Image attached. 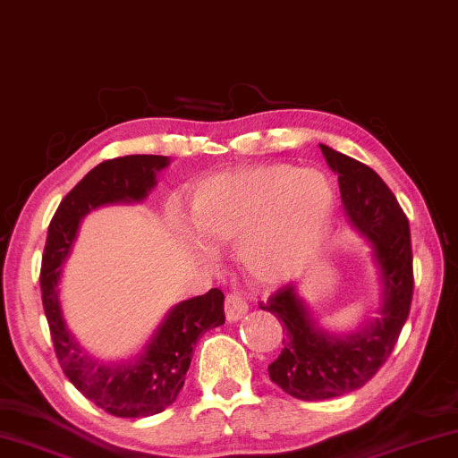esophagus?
<instances>
[{
	"label": "esophagus",
	"instance_id": "obj_1",
	"mask_svg": "<svg viewBox=\"0 0 458 458\" xmlns=\"http://www.w3.org/2000/svg\"><path fill=\"white\" fill-rule=\"evenodd\" d=\"M248 311V303H245L240 293H229L227 300H225V316H227L229 322H237L240 318L245 316Z\"/></svg>",
	"mask_w": 458,
	"mask_h": 458
}]
</instances>
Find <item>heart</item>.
<instances>
[{
	"label": "heart",
	"instance_id": "heart-1",
	"mask_svg": "<svg viewBox=\"0 0 458 458\" xmlns=\"http://www.w3.org/2000/svg\"><path fill=\"white\" fill-rule=\"evenodd\" d=\"M335 213V188L316 169L258 165L198 183L190 221L208 248L237 245L254 281L276 284L316 256ZM208 254L207 248H200Z\"/></svg>",
	"mask_w": 458,
	"mask_h": 458
}]
</instances>
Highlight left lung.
<instances>
[{
  "label": "left lung",
  "mask_w": 458,
  "mask_h": 458,
  "mask_svg": "<svg viewBox=\"0 0 458 458\" xmlns=\"http://www.w3.org/2000/svg\"><path fill=\"white\" fill-rule=\"evenodd\" d=\"M328 167L339 175L347 223L366 237L380 278L377 318L355 333L322 328L300 295V283L284 284L262 310L283 322V351L268 376L284 393L301 401H324L353 393L393 353L413 297V256L409 221L380 175L368 165L320 144Z\"/></svg>",
  "instance_id": "obj_1"
}]
</instances>
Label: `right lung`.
<instances>
[{"label": "right lung", "instance_id": "add662e5", "mask_svg": "<svg viewBox=\"0 0 458 458\" xmlns=\"http://www.w3.org/2000/svg\"><path fill=\"white\" fill-rule=\"evenodd\" d=\"M167 165L169 157L161 155H130L97 165L59 204L43 251V308L59 366L86 399L115 417H148L167 409L183 388L196 341L225 324L223 291L210 289L171 308L140 353L123 361L90 355L65 324L59 281L82 218L107 204L142 202Z\"/></svg>", "mask_w": 458, "mask_h": 458}]
</instances>
